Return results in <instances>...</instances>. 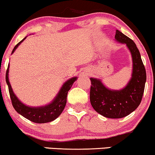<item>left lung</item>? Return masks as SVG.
Masks as SVG:
<instances>
[{
  "label": "left lung",
  "mask_w": 155,
  "mask_h": 155,
  "mask_svg": "<svg viewBox=\"0 0 155 155\" xmlns=\"http://www.w3.org/2000/svg\"><path fill=\"white\" fill-rule=\"evenodd\" d=\"M115 38L126 44L133 60L132 77L124 89L120 91L109 90L99 80L91 78L90 101L95 111L102 116L111 119L122 118L138 107L142 101L146 82V71L140 53L132 39L117 30Z\"/></svg>",
  "instance_id": "8db88e82"
}]
</instances>
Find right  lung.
Listing matches in <instances>:
<instances>
[{
    "label": "right lung",
    "instance_id": "obj_1",
    "mask_svg": "<svg viewBox=\"0 0 155 155\" xmlns=\"http://www.w3.org/2000/svg\"><path fill=\"white\" fill-rule=\"evenodd\" d=\"M25 37L22 41H21L18 44L15 45L14 48L12 51V54L14 52V51L16 49V48L19 46V44L21 42L25 40ZM8 67L6 70V74H5V81L8 87V91L10 97L11 99V103L13 108L18 113L20 114L25 118L28 119L33 122L35 123H47L50 121H54L56 119L63 111L64 107H65L66 104V99H67V94L68 91H69L71 87L73 85L74 82L76 80V77H74L68 80L67 81L65 82L63 87L61 89L59 93L56 96V99L50 104L45 106V107H27L21 102L18 99V98L15 97V95L13 93L12 88H11V84L8 81Z\"/></svg>",
    "mask_w": 155,
    "mask_h": 155
}]
</instances>
